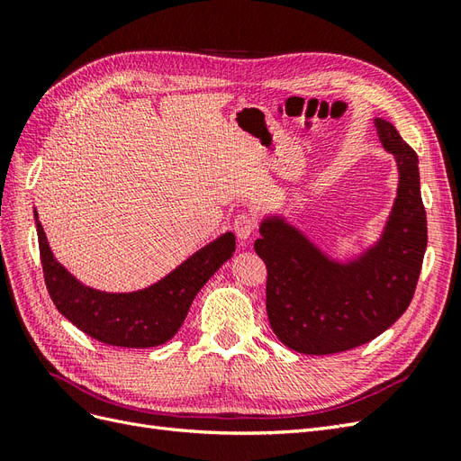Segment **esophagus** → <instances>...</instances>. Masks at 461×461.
Returning a JSON list of instances; mask_svg holds the SVG:
<instances>
[{"label": "esophagus", "mask_w": 461, "mask_h": 461, "mask_svg": "<svg viewBox=\"0 0 461 461\" xmlns=\"http://www.w3.org/2000/svg\"><path fill=\"white\" fill-rule=\"evenodd\" d=\"M256 225H258V221H256V217L252 213L236 215V219H234V232L240 239V242H246L249 236L254 234Z\"/></svg>", "instance_id": "1"}]
</instances>
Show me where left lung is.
I'll return each instance as SVG.
<instances>
[{
  "instance_id": "obj_1",
  "label": "left lung",
  "mask_w": 461,
  "mask_h": 461,
  "mask_svg": "<svg viewBox=\"0 0 461 461\" xmlns=\"http://www.w3.org/2000/svg\"><path fill=\"white\" fill-rule=\"evenodd\" d=\"M394 158L396 198L379 239L340 259L312 240L285 213L259 222L256 254L267 265V315L290 350L327 356L379 337L408 310L427 248L420 159L394 124L373 117Z\"/></svg>"
}]
</instances>
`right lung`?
I'll return each instance as SVG.
<instances>
[{
    "mask_svg": "<svg viewBox=\"0 0 461 461\" xmlns=\"http://www.w3.org/2000/svg\"><path fill=\"white\" fill-rule=\"evenodd\" d=\"M34 219L55 308L88 337L121 348H153L171 340L185 323L192 300L236 249L234 234L222 232L158 283L132 292H105L78 281L63 267L51 252L36 209Z\"/></svg>",
    "mask_w": 461,
    "mask_h": 461,
    "instance_id": "1",
    "label": "right lung"
}]
</instances>
